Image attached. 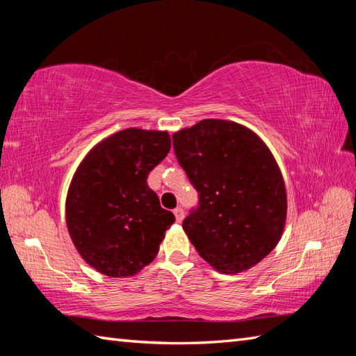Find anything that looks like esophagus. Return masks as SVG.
I'll list each match as a JSON object with an SVG mask.
<instances>
[{
	"label": "esophagus",
	"mask_w": 356,
	"mask_h": 356,
	"mask_svg": "<svg viewBox=\"0 0 356 356\" xmlns=\"http://www.w3.org/2000/svg\"><path fill=\"white\" fill-rule=\"evenodd\" d=\"M172 213H174V217H176V222H177V223H180V222L184 220L185 214H184V209H182V208H176V209L172 211Z\"/></svg>",
	"instance_id": "esophagus-1"
}]
</instances>
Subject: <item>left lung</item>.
Here are the masks:
<instances>
[{
	"label": "left lung",
	"mask_w": 356,
	"mask_h": 356,
	"mask_svg": "<svg viewBox=\"0 0 356 356\" xmlns=\"http://www.w3.org/2000/svg\"><path fill=\"white\" fill-rule=\"evenodd\" d=\"M179 163L199 193L182 228L199 255L222 274L254 268L283 236L287 194L282 171L259 136L223 119H203L172 134Z\"/></svg>",
	"instance_id": "1"
}]
</instances>
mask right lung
Masks as SVG:
<instances>
[{
  "label": "right lung",
  "mask_w": 356,
  "mask_h": 356,
  "mask_svg": "<svg viewBox=\"0 0 356 356\" xmlns=\"http://www.w3.org/2000/svg\"><path fill=\"white\" fill-rule=\"evenodd\" d=\"M171 148L168 131L127 128L97 142L73 174L65 222L79 255L101 274L134 277L174 223L147 177Z\"/></svg>",
  "instance_id": "right-lung-1"
}]
</instances>
